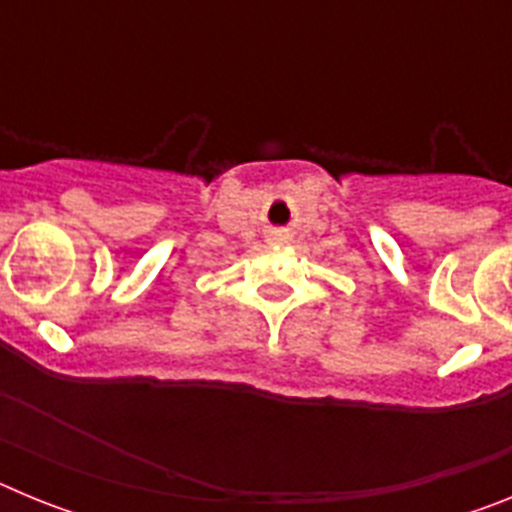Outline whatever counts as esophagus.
Wrapping results in <instances>:
<instances>
[{
	"mask_svg": "<svg viewBox=\"0 0 512 512\" xmlns=\"http://www.w3.org/2000/svg\"><path fill=\"white\" fill-rule=\"evenodd\" d=\"M282 238H287V233H284V230H277V233H274V241H282Z\"/></svg>",
	"mask_w": 512,
	"mask_h": 512,
	"instance_id": "34e87169",
	"label": "esophagus"
}]
</instances>
